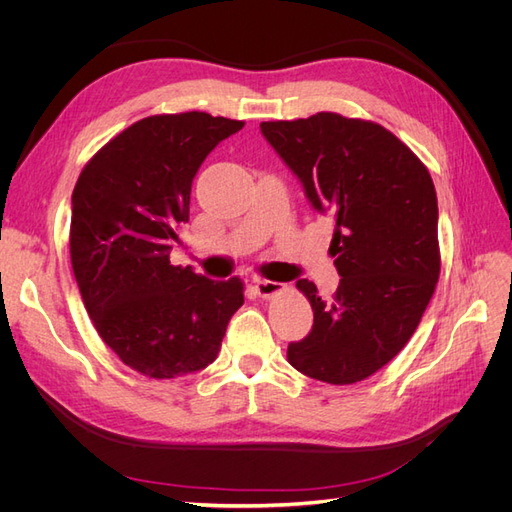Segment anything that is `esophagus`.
Listing matches in <instances>:
<instances>
[{"mask_svg":"<svg viewBox=\"0 0 512 512\" xmlns=\"http://www.w3.org/2000/svg\"><path fill=\"white\" fill-rule=\"evenodd\" d=\"M254 290L258 297L262 299H269V297H275V294H280L286 290V286L282 282H271V280H256L254 282Z\"/></svg>","mask_w":512,"mask_h":512,"instance_id":"esophagus-1","label":"esophagus"}]
</instances>
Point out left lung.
<instances>
[{"instance_id":"left-lung-1","label":"left lung","mask_w":512,"mask_h":512,"mask_svg":"<svg viewBox=\"0 0 512 512\" xmlns=\"http://www.w3.org/2000/svg\"><path fill=\"white\" fill-rule=\"evenodd\" d=\"M260 132L297 175L309 205L333 215L329 254L342 277L331 301L318 297L314 282H297L314 327L288 344V361L320 382H361L408 344L438 284V198L429 170L374 121L318 113L262 121Z\"/></svg>"}]
</instances>
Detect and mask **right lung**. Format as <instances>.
I'll return each mask as SVG.
<instances>
[{
  "label": "right lung",
  "instance_id": "1",
  "mask_svg": "<svg viewBox=\"0 0 512 512\" xmlns=\"http://www.w3.org/2000/svg\"><path fill=\"white\" fill-rule=\"evenodd\" d=\"M241 128L198 111L145 117L108 141L74 185L70 258L85 309L102 342L147 378L213 363L243 305L239 277L215 282L170 265L200 164Z\"/></svg>",
  "mask_w": 512,
  "mask_h": 512
}]
</instances>
